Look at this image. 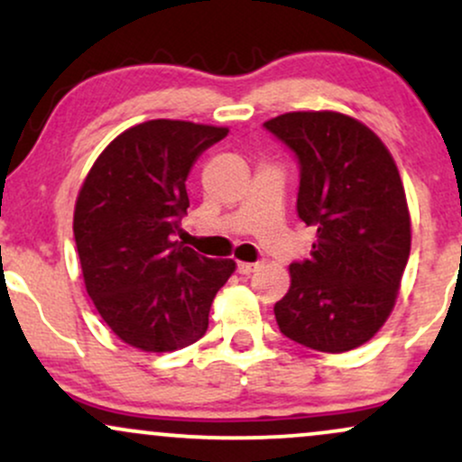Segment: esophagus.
Instances as JSON below:
<instances>
[{"label":"esophagus","instance_id":"obj_1","mask_svg":"<svg viewBox=\"0 0 462 462\" xmlns=\"http://www.w3.org/2000/svg\"><path fill=\"white\" fill-rule=\"evenodd\" d=\"M263 267V263H238L236 264V272L243 273V275H249L254 272H258V269Z\"/></svg>","mask_w":462,"mask_h":462}]
</instances>
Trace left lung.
Instances as JSON below:
<instances>
[{
	"instance_id": "8db88e82",
	"label": "left lung",
	"mask_w": 462,
	"mask_h": 462,
	"mask_svg": "<svg viewBox=\"0 0 462 462\" xmlns=\"http://www.w3.org/2000/svg\"><path fill=\"white\" fill-rule=\"evenodd\" d=\"M264 130L298 158V217L317 230L273 306L280 332L317 352L363 346L393 309L411 254L400 171L383 141L341 113H286Z\"/></svg>"
}]
</instances>
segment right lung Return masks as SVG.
Wrapping results in <instances>:
<instances>
[{
  "mask_svg": "<svg viewBox=\"0 0 462 462\" xmlns=\"http://www.w3.org/2000/svg\"><path fill=\"white\" fill-rule=\"evenodd\" d=\"M226 128L153 119L125 130L84 180L73 236L84 284L102 319L143 352H173L204 337L217 291L235 261L176 241L187 178Z\"/></svg>",
  "mask_w": 462,
  "mask_h": 462,
  "instance_id": "add662e5",
  "label": "right lung"
}]
</instances>
